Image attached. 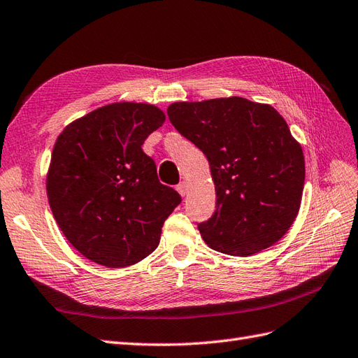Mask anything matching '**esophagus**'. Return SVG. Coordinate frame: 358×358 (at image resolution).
<instances>
[{"label":"esophagus","mask_w":358,"mask_h":358,"mask_svg":"<svg viewBox=\"0 0 358 358\" xmlns=\"http://www.w3.org/2000/svg\"><path fill=\"white\" fill-rule=\"evenodd\" d=\"M177 190H178V193H180L181 196H186L187 193H189V185H187L186 181H181L180 185L177 186Z\"/></svg>","instance_id":"1"}]
</instances>
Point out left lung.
<instances>
[{
  "label": "left lung",
  "instance_id": "left-lung-1",
  "mask_svg": "<svg viewBox=\"0 0 358 358\" xmlns=\"http://www.w3.org/2000/svg\"><path fill=\"white\" fill-rule=\"evenodd\" d=\"M168 117L210 163L216 211L198 224L207 246L250 257L278 243L299 214L306 172L279 112L234 96L176 101Z\"/></svg>",
  "mask_w": 358,
  "mask_h": 358
}]
</instances>
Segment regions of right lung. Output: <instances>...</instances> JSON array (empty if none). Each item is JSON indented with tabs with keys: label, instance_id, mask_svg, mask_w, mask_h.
<instances>
[{
	"label": "right lung",
	"instance_id": "add662e5",
	"mask_svg": "<svg viewBox=\"0 0 358 358\" xmlns=\"http://www.w3.org/2000/svg\"><path fill=\"white\" fill-rule=\"evenodd\" d=\"M165 120L155 105L117 101L71 121L57 138L48 201L59 229L87 259L129 267L159 246L181 196L159 181L142 144Z\"/></svg>",
	"mask_w": 358,
	"mask_h": 358
}]
</instances>
